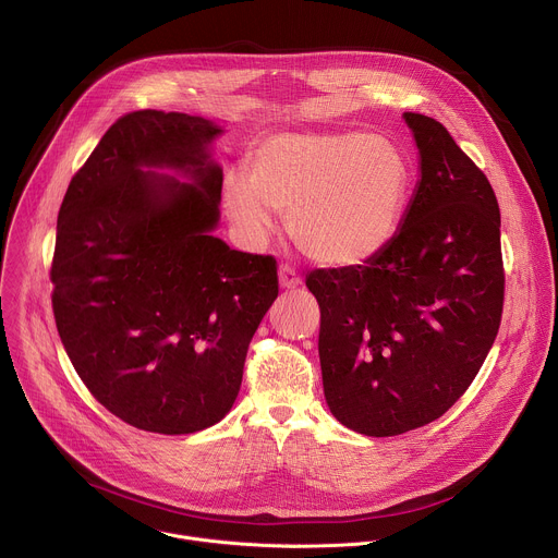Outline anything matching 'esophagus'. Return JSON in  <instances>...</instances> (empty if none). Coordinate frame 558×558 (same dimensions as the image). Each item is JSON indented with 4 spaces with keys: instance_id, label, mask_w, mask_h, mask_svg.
I'll return each mask as SVG.
<instances>
[{
    "instance_id": "34e87169",
    "label": "esophagus",
    "mask_w": 558,
    "mask_h": 558,
    "mask_svg": "<svg viewBox=\"0 0 558 558\" xmlns=\"http://www.w3.org/2000/svg\"><path fill=\"white\" fill-rule=\"evenodd\" d=\"M278 280H280V287L282 289H298L302 284V278L298 276V271L289 265H280L278 269Z\"/></svg>"
}]
</instances>
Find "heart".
<instances>
[{
	"label": "heart",
	"instance_id": "heart-1",
	"mask_svg": "<svg viewBox=\"0 0 558 558\" xmlns=\"http://www.w3.org/2000/svg\"><path fill=\"white\" fill-rule=\"evenodd\" d=\"M411 163L395 141L364 132H284L258 143L252 174L231 170L222 205L247 243L260 245L287 214L295 245L317 265L355 267L400 227Z\"/></svg>",
	"mask_w": 558,
	"mask_h": 558
}]
</instances>
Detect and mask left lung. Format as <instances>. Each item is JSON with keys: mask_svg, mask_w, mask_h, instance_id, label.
<instances>
[{"mask_svg": "<svg viewBox=\"0 0 558 558\" xmlns=\"http://www.w3.org/2000/svg\"><path fill=\"white\" fill-rule=\"evenodd\" d=\"M420 179L400 229L371 260L315 269L320 366L333 417L392 437L441 417L495 344L504 308L497 196L448 130L404 112Z\"/></svg>", "mask_w": 558, "mask_h": 558, "instance_id": "1", "label": "left lung"}]
</instances>
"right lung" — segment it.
<instances>
[{
  "mask_svg": "<svg viewBox=\"0 0 558 558\" xmlns=\"http://www.w3.org/2000/svg\"><path fill=\"white\" fill-rule=\"evenodd\" d=\"M222 132L183 112H130L72 177L59 209V338L95 400L141 430L187 435L220 422L278 298L271 256L214 235Z\"/></svg>",
  "mask_w": 558,
  "mask_h": 558,
  "instance_id": "add662e5",
  "label": "right lung"
}]
</instances>
